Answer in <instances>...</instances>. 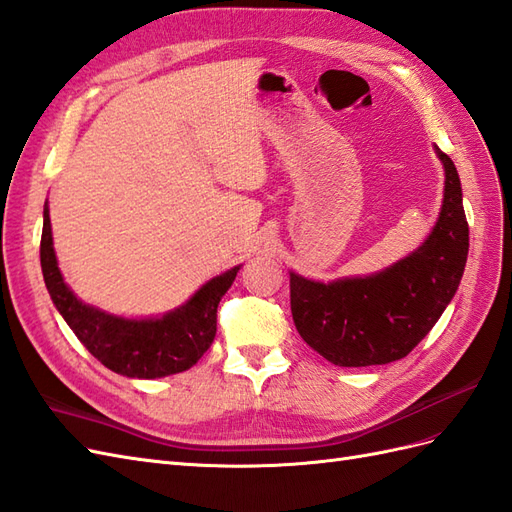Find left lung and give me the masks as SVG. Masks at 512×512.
<instances>
[{
  "label": "left lung",
  "instance_id": "8db88e82",
  "mask_svg": "<svg viewBox=\"0 0 512 512\" xmlns=\"http://www.w3.org/2000/svg\"><path fill=\"white\" fill-rule=\"evenodd\" d=\"M445 168L443 205L424 244L370 277L320 283L290 274L296 331L342 368L398 361L437 324L461 283L469 227L456 166L435 147Z\"/></svg>",
  "mask_w": 512,
  "mask_h": 512
}]
</instances>
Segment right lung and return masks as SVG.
<instances>
[{
    "label": "right lung",
    "mask_w": 512,
    "mask_h": 512,
    "mask_svg": "<svg viewBox=\"0 0 512 512\" xmlns=\"http://www.w3.org/2000/svg\"><path fill=\"white\" fill-rule=\"evenodd\" d=\"M41 268L51 300L86 350L108 370L127 378H162L186 372L216 337V309L240 266L207 281L186 305L162 318L131 320L90 307L64 283L51 238L49 207L43 212Z\"/></svg>",
    "instance_id": "obj_1"
}]
</instances>
